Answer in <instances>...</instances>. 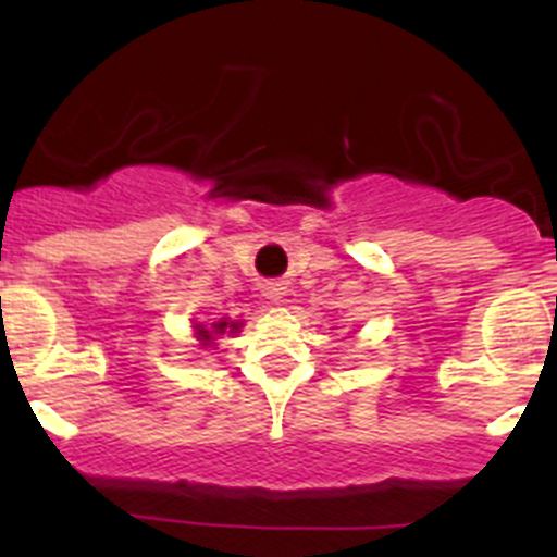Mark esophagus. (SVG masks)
Returning <instances> with one entry per match:
<instances>
[{"instance_id": "1", "label": "esophagus", "mask_w": 557, "mask_h": 557, "mask_svg": "<svg viewBox=\"0 0 557 557\" xmlns=\"http://www.w3.org/2000/svg\"><path fill=\"white\" fill-rule=\"evenodd\" d=\"M283 285H277V283H269L267 288H263V296H267V299H272V301H280L283 299Z\"/></svg>"}]
</instances>
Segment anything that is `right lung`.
<instances>
[{
	"label": "right lung",
	"instance_id": "obj_1",
	"mask_svg": "<svg viewBox=\"0 0 557 557\" xmlns=\"http://www.w3.org/2000/svg\"><path fill=\"white\" fill-rule=\"evenodd\" d=\"M239 329H243V320H232V318H221L210 325L194 323V334H196V339H199L201 347H212L215 345L218 336L237 334Z\"/></svg>",
	"mask_w": 557,
	"mask_h": 557
}]
</instances>
